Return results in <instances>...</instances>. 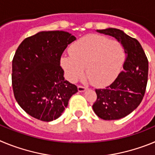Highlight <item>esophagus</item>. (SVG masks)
Masks as SVG:
<instances>
[{
  "label": "esophagus",
  "instance_id": "1",
  "mask_svg": "<svg viewBox=\"0 0 155 155\" xmlns=\"http://www.w3.org/2000/svg\"><path fill=\"white\" fill-rule=\"evenodd\" d=\"M78 91L81 92V91H84L86 89H87V87H84V86L82 85H78Z\"/></svg>",
  "mask_w": 155,
  "mask_h": 155
}]
</instances>
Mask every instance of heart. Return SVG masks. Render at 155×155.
<instances>
[{
	"mask_svg": "<svg viewBox=\"0 0 155 155\" xmlns=\"http://www.w3.org/2000/svg\"><path fill=\"white\" fill-rule=\"evenodd\" d=\"M71 56L61 58L67 78L76 82L86 74L94 86H105L115 81L125 60V50L117 40L102 35H88L70 47Z\"/></svg>",
	"mask_w": 155,
	"mask_h": 155,
	"instance_id": "obj_1",
	"label": "heart"
}]
</instances>
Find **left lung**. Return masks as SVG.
I'll return each mask as SVG.
<instances>
[{"label": "left lung", "instance_id": "8db88e82", "mask_svg": "<svg viewBox=\"0 0 155 155\" xmlns=\"http://www.w3.org/2000/svg\"><path fill=\"white\" fill-rule=\"evenodd\" d=\"M116 38L125 50L124 71L105 88L95 89L96 101L92 108L104 120L124 118L138 107L144 96L148 75V61L141 45L122 30L109 28L98 30Z\"/></svg>", "mask_w": 155, "mask_h": 155}]
</instances>
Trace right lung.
Listing matches in <instances>:
<instances>
[{
    "instance_id": "right-lung-1",
    "label": "right lung",
    "mask_w": 155,
    "mask_h": 155,
    "mask_svg": "<svg viewBox=\"0 0 155 155\" xmlns=\"http://www.w3.org/2000/svg\"><path fill=\"white\" fill-rule=\"evenodd\" d=\"M76 39L64 31H41L18 46L12 60V88L21 109L37 120L53 121L61 116L75 84L64 78L61 59Z\"/></svg>"
}]
</instances>
